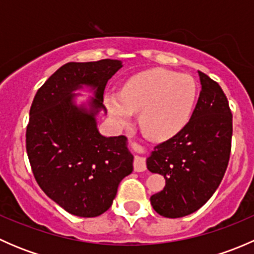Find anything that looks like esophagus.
I'll return each instance as SVG.
<instances>
[{"label": "esophagus", "mask_w": 254, "mask_h": 254, "mask_svg": "<svg viewBox=\"0 0 254 254\" xmlns=\"http://www.w3.org/2000/svg\"><path fill=\"white\" fill-rule=\"evenodd\" d=\"M131 146L132 148H134L136 152H141V147H140L137 143L135 142H131ZM134 170L135 172H143V171L146 170V162H145V157H142V156L140 155H136L135 156V160H134Z\"/></svg>", "instance_id": "34e87169"}]
</instances>
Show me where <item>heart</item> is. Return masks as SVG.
<instances>
[{
  "mask_svg": "<svg viewBox=\"0 0 254 254\" xmlns=\"http://www.w3.org/2000/svg\"><path fill=\"white\" fill-rule=\"evenodd\" d=\"M196 83L184 73L155 68L130 78L122 93H108L107 111L118 127L131 123L140 112V124L152 139L173 137L186 127L193 114Z\"/></svg>",
  "mask_w": 254,
  "mask_h": 254,
  "instance_id": "b5f03b06",
  "label": "heart"
}]
</instances>
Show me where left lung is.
Here are the masks:
<instances>
[{"mask_svg":"<svg viewBox=\"0 0 254 254\" xmlns=\"http://www.w3.org/2000/svg\"><path fill=\"white\" fill-rule=\"evenodd\" d=\"M200 94L190 120L172 139L153 148L147 170L166 179L150 198L161 216L193 214L211 198L225 175L231 151L232 114L219 83L198 71Z\"/></svg>","mask_w":254,"mask_h":254,"instance_id":"left-lung-1","label":"left lung"}]
</instances>
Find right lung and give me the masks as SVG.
I'll return each mask as SVG.
<instances>
[{
    "label": "right lung",
    "instance_id": "right-lung-1",
    "mask_svg": "<svg viewBox=\"0 0 254 254\" xmlns=\"http://www.w3.org/2000/svg\"><path fill=\"white\" fill-rule=\"evenodd\" d=\"M123 61L67 63L38 89L25 134L35 181L70 214L96 217L112 206L123 178L132 172L134 156L125 136H104L97 117L106 111L107 82ZM92 97L78 103L77 90Z\"/></svg>",
    "mask_w": 254,
    "mask_h": 254
}]
</instances>
